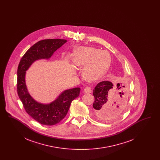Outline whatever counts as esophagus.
<instances>
[{
    "instance_id": "esophagus-1",
    "label": "esophagus",
    "mask_w": 160,
    "mask_h": 160,
    "mask_svg": "<svg viewBox=\"0 0 160 160\" xmlns=\"http://www.w3.org/2000/svg\"><path fill=\"white\" fill-rule=\"evenodd\" d=\"M84 93H91L92 92L91 88H89V87H86V88H84Z\"/></svg>"
}]
</instances>
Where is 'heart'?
<instances>
[{"mask_svg": "<svg viewBox=\"0 0 160 160\" xmlns=\"http://www.w3.org/2000/svg\"><path fill=\"white\" fill-rule=\"evenodd\" d=\"M73 62L77 67H85L84 78L89 82L102 76L110 63L109 54L93 47H78L74 51Z\"/></svg>", "mask_w": 160, "mask_h": 160, "instance_id": "1", "label": "heart"}]
</instances>
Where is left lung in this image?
I'll return each mask as SVG.
<instances>
[{"instance_id":"left-lung-1","label":"left lung","mask_w":160,"mask_h":160,"mask_svg":"<svg viewBox=\"0 0 160 160\" xmlns=\"http://www.w3.org/2000/svg\"><path fill=\"white\" fill-rule=\"evenodd\" d=\"M93 95L94 113L99 119L112 121L122 114L128 97L124 84L118 83L114 86L110 81H102L95 87Z\"/></svg>"}]
</instances>
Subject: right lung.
<instances>
[{
    "instance_id": "right-lung-1",
    "label": "right lung",
    "mask_w": 160,
    "mask_h": 160,
    "mask_svg": "<svg viewBox=\"0 0 160 160\" xmlns=\"http://www.w3.org/2000/svg\"><path fill=\"white\" fill-rule=\"evenodd\" d=\"M67 42L66 39H49L39 41L24 54L17 69V93L26 112L37 122L53 125L65 117L72 100L80 95V88H74L62 92L50 103L43 104L34 99L26 84V71L35 61L48 60L54 52Z\"/></svg>"
}]
</instances>
